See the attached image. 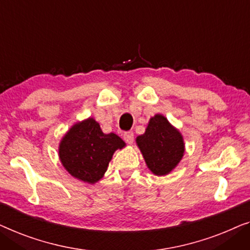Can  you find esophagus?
<instances>
[{"instance_id": "1", "label": "esophagus", "mask_w": 250, "mask_h": 250, "mask_svg": "<svg viewBox=\"0 0 250 250\" xmlns=\"http://www.w3.org/2000/svg\"><path fill=\"white\" fill-rule=\"evenodd\" d=\"M124 139L125 140V143L128 144H132L133 140H135V135H133L132 131H128V132H125L124 135Z\"/></svg>"}]
</instances>
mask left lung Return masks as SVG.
Returning <instances> with one entry per match:
<instances>
[{
	"label": "left lung",
	"instance_id": "left-lung-1",
	"mask_svg": "<svg viewBox=\"0 0 250 250\" xmlns=\"http://www.w3.org/2000/svg\"><path fill=\"white\" fill-rule=\"evenodd\" d=\"M136 142L147 167L156 175L170 173L185 153L181 133L161 114L150 119L145 133L137 137Z\"/></svg>",
	"mask_w": 250,
	"mask_h": 250
}]
</instances>
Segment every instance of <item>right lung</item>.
I'll list each match as a JSON object with an SVG mask.
<instances>
[{"label":"right lung","instance_id":"obj_1","mask_svg":"<svg viewBox=\"0 0 250 250\" xmlns=\"http://www.w3.org/2000/svg\"><path fill=\"white\" fill-rule=\"evenodd\" d=\"M125 142L115 133H104L93 118L76 124L60 144L63 167L79 180L95 184L103 177L113 153L124 148Z\"/></svg>","mask_w":250,"mask_h":250}]
</instances>
